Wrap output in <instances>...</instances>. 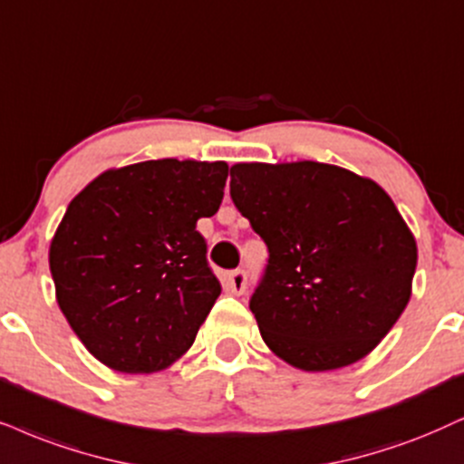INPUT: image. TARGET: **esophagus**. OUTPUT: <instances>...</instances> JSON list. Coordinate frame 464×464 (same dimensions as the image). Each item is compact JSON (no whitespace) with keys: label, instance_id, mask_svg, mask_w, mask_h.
I'll list each match as a JSON object with an SVG mask.
<instances>
[{"label":"esophagus","instance_id":"34e87169","mask_svg":"<svg viewBox=\"0 0 464 464\" xmlns=\"http://www.w3.org/2000/svg\"><path fill=\"white\" fill-rule=\"evenodd\" d=\"M225 286L233 295H242L246 291V272L244 269H236V272H228L225 278Z\"/></svg>","mask_w":464,"mask_h":464}]
</instances>
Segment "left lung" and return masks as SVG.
I'll return each mask as SVG.
<instances>
[{"label": "left lung", "instance_id": "1", "mask_svg": "<svg viewBox=\"0 0 464 464\" xmlns=\"http://www.w3.org/2000/svg\"><path fill=\"white\" fill-rule=\"evenodd\" d=\"M231 198L269 250L250 310L272 353L325 372L388 336L411 297L418 244L377 181L314 160L237 162Z\"/></svg>", "mask_w": 464, "mask_h": 464}]
</instances>
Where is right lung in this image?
I'll use <instances>...</instances> for the list:
<instances>
[{"instance_id":"1","label":"right lung","mask_w":464,"mask_h":464,"mask_svg":"<svg viewBox=\"0 0 464 464\" xmlns=\"http://www.w3.org/2000/svg\"><path fill=\"white\" fill-rule=\"evenodd\" d=\"M228 164L109 169L70 201L51 239L55 297L85 349L117 372L169 368L220 295L198 218L218 212Z\"/></svg>"}]
</instances>
